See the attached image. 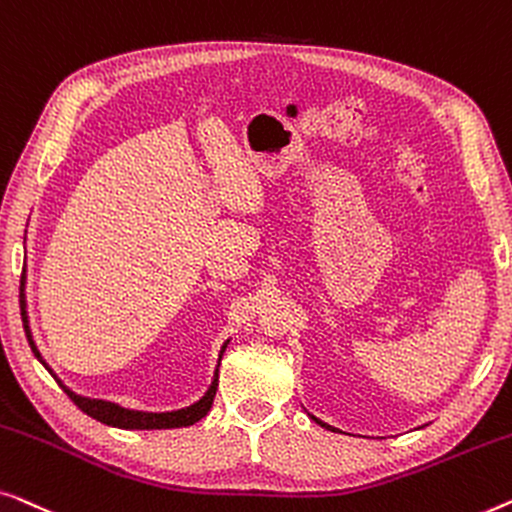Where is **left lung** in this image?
<instances>
[{
    "instance_id": "8db88e82",
    "label": "left lung",
    "mask_w": 512,
    "mask_h": 512,
    "mask_svg": "<svg viewBox=\"0 0 512 512\" xmlns=\"http://www.w3.org/2000/svg\"><path fill=\"white\" fill-rule=\"evenodd\" d=\"M311 417H313V415H311ZM313 420H315V422H318V424H320V427H325V429H329V431H336L334 427H329V424H325V422H320V420H318V417H313Z\"/></svg>"
}]
</instances>
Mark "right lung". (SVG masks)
<instances>
[{
	"label": "right lung",
	"mask_w": 512,
	"mask_h": 512,
	"mask_svg": "<svg viewBox=\"0 0 512 512\" xmlns=\"http://www.w3.org/2000/svg\"><path fill=\"white\" fill-rule=\"evenodd\" d=\"M25 280V278H23ZM23 280H20V315H23V327H25V334H27V341L32 345V352L37 355L39 362L46 366L48 364L43 362L41 352L37 350V345L32 341V331L30 325H27V311H25V294H23ZM227 343L222 345L220 350V359H222V352H225ZM50 371V369H48ZM50 376L55 378V373L50 371ZM60 383V380H57ZM62 385V383H60ZM62 390L69 394V399L76 403L78 408L83 410L85 415L95 417V420L104 422V424H111V427H118V429H174V427H190V424L199 422L201 417H204L208 410L213 406V399H215V392H218V373H215V380L211 385V390L206 392V397H201L197 403H192V406L181 408V410H174V413H141V410H129V408H122L118 403H111V401H102V399H88V397H78L67 387L62 385Z\"/></svg>",
	"instance_id": "add662e5"
}]
</instances>
